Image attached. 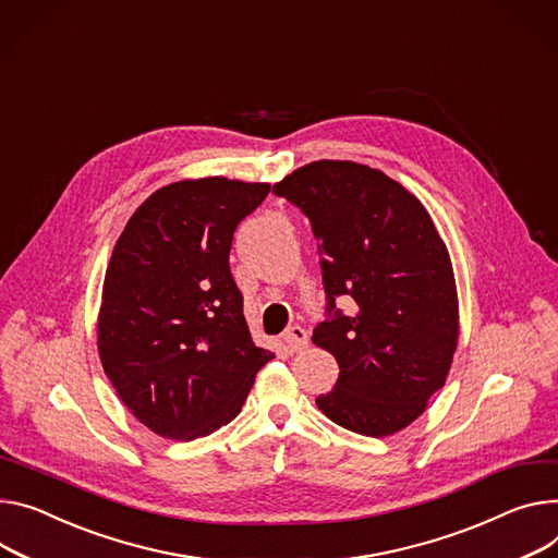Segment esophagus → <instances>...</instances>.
<instances>
[{
    "label": "esophagus",
    "instance_id": "34e87169",
    "mask_svg": "<svg viewBox=\"0 0 558 558\" xmlns=\"http://www.w3.org/2000/svg\"><path fill=\"white\" fill-rule=\"evenodd\" d=\"M283 341L290 353H302L308 347V332L302 326H292L286 330Z\"/></svg>",
    "mask_w": 558,
    "mask_h": 558
}]
</instances>
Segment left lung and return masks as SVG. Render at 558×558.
<instances>
[{
  "label": "left lung",
  "instance_id": "1",
  "mask_svg": "<svg viewBox=\"0 0 558 558\" xmlns=\"http://www.w3.org/2000/svg\"><path fill=\"white\" fill-rule=\"evenodd\" d=\"M311 219L328 311L313 341L339 364L317 407L349 432L387 438L417 420L445 387L460 332L449 250L404 185L353 160H315L275 183Z\"/></svg>",
  "mask_w": 558,
  "mask_h": 558
}]
</instances>
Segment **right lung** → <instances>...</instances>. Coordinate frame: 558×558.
Wrapping results in <instances>:
<instances>
[{"label":"right lung","instance_id":"right-lung-1","mask_svg":"<svg viewBox=\"0 0 558 558\" xmlns=\"http://www.w3.org/2000/svg\"><path fill=\"white\" fill-rule=\"evenodd\" d=\"M270 183L185 179L156 190L116 241L98 353L122 404L169 440L232 422L275 353L256 347L230 272L232 234Z\"/></svg>","mask_w":558,"mask_h":558}]
</instances>
